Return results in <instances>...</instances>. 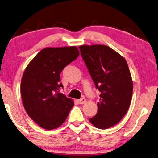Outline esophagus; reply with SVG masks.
<instances>
[{
	"label": "esophagus",
	"instance_id": "34e87169",
	"mask_svg": "<svg viewBox=\"0 0 158 158\" xmlns=\"http://www.w3.org/2000/svg\"><path fill=\"white\" fill-rule=\"evenodd\" d=\"M77 102H78L79 104H83V103L85 102V99L84 98H82L81 99H79V100L77 101Z\"/></svg>",
	"mask_w": 158,
	"mask_h": 158
}]
</instances>
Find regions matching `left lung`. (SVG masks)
<instances>
[{"mask_svg": "<svg viewBox=\"0 0 158 158\" xmlns=\"http://www.w3.org/2000/svg\"><path fill=\"white\" fill-rule=\"evenodd\" d=\"M79 49L101 92L98 112L89 121L96 128H110L122 120L130 106L133 83L128 64L124 57L106 45H82Z\"/></svg>", "mask_w": 158, "mask_h": 158, "instance_id": "1", "label": "left lung"}]
</instances>
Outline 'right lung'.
I'll list each match as a JSON object with an SVG mask.
<instances>
[{
    "label": "right lung",
    "instance_id": "add662e5",
    "mask_svg": "<svg viewBox=\"0 0 158 158\" xmlns=\"http://www.w3.org/2000/svg\"><path fill=\"white\" fill-rule=\"evenodd\" d=\"M79 55L76 47L44 48L29 62L23 74L21 94L24 109L40 127L62 125L74 103L60 93V73Z\"/></svg>",
    "mask_w": 158,
    "mask_h": 158
}]
</instances>
